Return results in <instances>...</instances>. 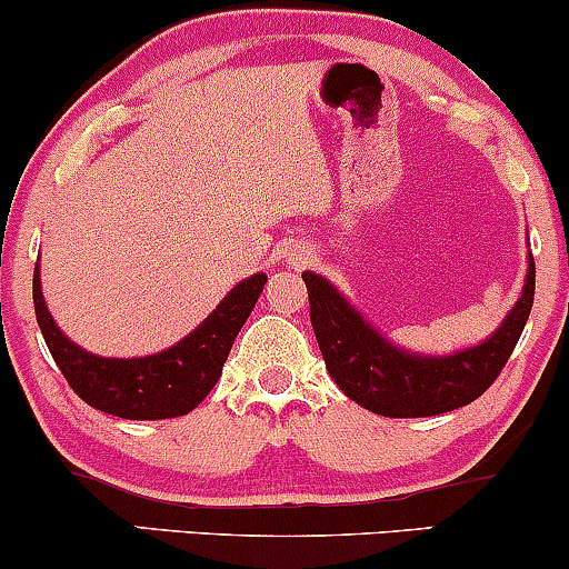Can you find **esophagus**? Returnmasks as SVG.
I'll list each match as a JSON object with an SVG mask.
<instances>
[{"label":"esophagus","instance_id":"1","mask_svg":"<svg viewBox=\"0 0 569 569\" xmlns=\"http://www.w3.org/2000/svg\"><path fill=\"white\" fill-rule=\"evenodd\" d=\"M291 264H293V267H302V264H307V253H293Z\"/></svg>","mask_w":569,"mask_h":569}]
</instances>
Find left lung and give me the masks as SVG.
Returning <instances> with one entry per match:
<instances>
[{"mask_svg":"<svg viewBox=\"0 0 569 569\" xmlns=\"http://www.w3.org/2000/svg\"><path fill=\"white\" fill-rule=\"evenodd\" d=\"M310 321L331 380L350 401L382 417H430L466 407L498 380L525 331L535 299V259L513 310L492 337L452 356H415L390 345L316 272H302Z\"/></svg>","mask_w":569,"mask_h":569,"instance_id":"obj_1","label":"left lung"}]
</instances>
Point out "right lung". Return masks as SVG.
<instances>
[{
  "instance_id": "add662e5",
  "label": "right lung",
  "mask_w": 569,
  "mask_h": 569,
  "mask_svg": "<svg viewBox=\"0 0 569 569\" xmlns=\"http://www.w3.org/2000/svg\"><path fill=\"white\" fill-rule=\"evenodd\" d=\"M264 283V272L246 278L192 335L143 358H101L77 348L44 305L39 264L34 267V310L50 356L84 403L126 420H168L192 411L211 393Z\"/></svg>"
}]
</instances>
